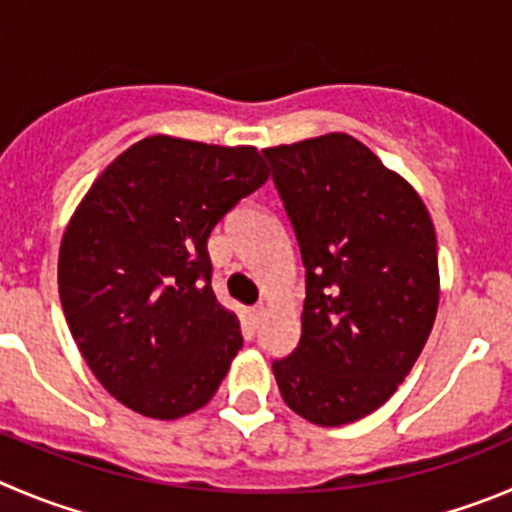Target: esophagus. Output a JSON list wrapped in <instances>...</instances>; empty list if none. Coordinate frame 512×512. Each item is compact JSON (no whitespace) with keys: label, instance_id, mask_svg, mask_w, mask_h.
Listing matches in <instances>:
<instances>
[{"label":"esophagus","instance_id":"obj_1","mask_svg":"<svg viewBox=\"0 0 512 512\" xmlns=\"http://www.w3.org/2000/svg\"><path fill=\"white\" fill-rule=\"evenodd\" d=\"M265 318V305L257 303L255 308H252V321H262Z\"/></svg>","mask_w":512,"mask_h":512}]
</instances>
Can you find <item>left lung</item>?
<instances>
[{
	"instance_id": "obj_1",
	"label": "left lung",
	"mask_w": 512,
	"mask_h": 512,
	"mask_svg": "<svg viewBox=\"0 0 512 512\" xmlns=\"http://www.w3.org/2000/svg\"><path fill=\"white\" fill-rule=\"evenodd\" d=\"M262 154L305 267L300 341L272 374L295 414L351 424L394 394L432 331L434 224L417 191L348 133Z\"/></svg>"
}]
</instances>
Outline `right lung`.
<instances>
[{
	"label": "right lung",
	"mask_w": 512,
	"mask_h": 512,
	"mask_svg": "<svg viewBox=\"0 0 512 512\" xmlns=\"http://www.w3.org/2000/svg\"><path fill=\"white\" fill-rule=\"evenodd\" d=\"M265 181L252 146L148 136L75 209L57 260L65 321L95 379L133 412L179 419L227 376L242 333L214 298L207 240Z\"/></svg>",
	"instance_id": "add662e5"
}]
</instances>
